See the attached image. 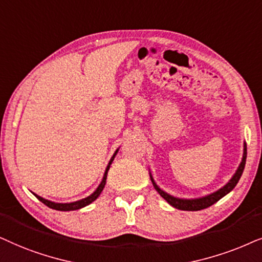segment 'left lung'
Returning <instances> with one entry per match:
<instances>
[{
  "mask_svg": "<svg viewBox=\"0 0 262 262\" xmlns=\"http://www.w3.org/2000/svg\"><path fill=\"white\" fill-rule=\"evenodd\" d=\"M246 159H247V145L245 144V151H243L242 162H241L238 169H237L235 175L232 176V179L230 180L229 182L226 183L224 187L221 188L219 190L214 191V193H212L210 195H207V196H204L200 199H191V200H186V199H179V198L171 196V195H169L167 193H165V191H163L158 186H157V184L155 183V181H153V179H152V176H151V181H152L153 186H155V188H156V190L160 194V196L165 199V200L169 202L171 206H173L175 208H179V210H182V211H200V210H204V208L212 206V205L215 204L218 200H221L223 196H225L226 194L230 193V191H231L233 188L236 187V184L238 183L241 176H242L243 170H245Z\"/></svg>",
  "mask_w": 262,
  "mask_h": 262,
  "instance_id": "left-lung-1",
  "label": "left lung"
}]
</instances>
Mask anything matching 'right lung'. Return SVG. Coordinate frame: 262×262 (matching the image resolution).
I'll use <instances>...</instances> for the list:
<instances>
[{
	"mask_svg": "<svg viewBox=\"0 0 262 262\" xmlns=\"http://www.w3.org/2000/svg\"><path fill=\"white\" fill-rule=\"evenodd\" d=\"M118 152V149H116V152L114 153L113 158L110 159L109 162V165L106 166V170L105 172H104V177L102 180V182H100V184L98 186V188H97L96 191L93 194H91L90 196H87L85 199H82V200H79V201H75V202H69V204H56V202H52V201H49V200H45V199L38 196L37 194H34L37 196V199L39 201L43 202L44 205H47L48 207L52 208V210H57V211H74V210H79V208H82L87 206V205H90L91 202H93L96 200L97 198L99 196L100 193H102V190L104 189V187H105V183H106V176H107V171H109L110 169V165L111 163H113V160L115 158V156H116V153Z\"/></svg>",
	"mask_w": 262,
	"mask_h": 262,
	"instance_id": "1",
	"label": "right lung"
}]
</instances>
